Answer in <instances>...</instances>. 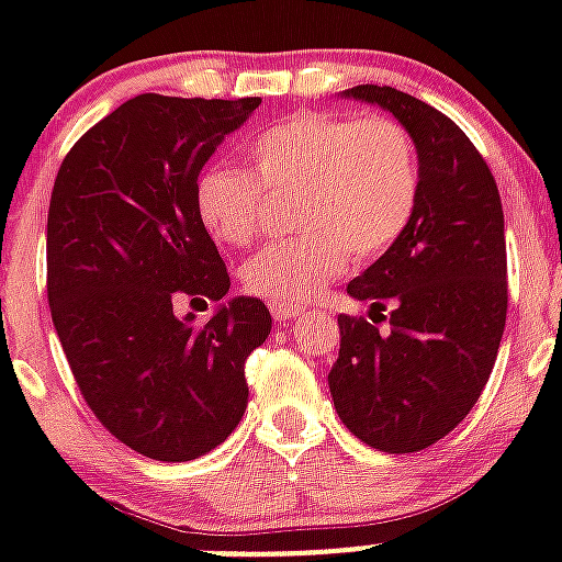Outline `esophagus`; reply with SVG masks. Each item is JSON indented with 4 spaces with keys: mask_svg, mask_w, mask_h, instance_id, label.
<instances>
[{
    "mask_svg": "<svg viewBox=\"0 0 562 562\" xmlns=\"http://www.w3.org/2000/svg\"><path fill=\"white\" fill-rule=\"evenodd\" d=\"M303 308L300 306H282V303H273L271 306V315L277 324H285V321H291V317H297Z\"/></svg>",
    "mask_w": 562,
    "mask_h": 562,
    "instance_id": "obj_1",
    "label": "esophagus"
}]
</instances>
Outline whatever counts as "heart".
<instances>
[{
	"mask_svg": "<svg viewBox=\"0 0 562 562\" xmlns=\"http://www.w3.org/2000/svg\"><path fill=\"white\" fill-rule=\"evenodd\" d=\"M250 169L210 166L198 180V212L218 241L256 245L268 194H297L303 236L265 247L241 268L254 297L300 306L350 262H373L408 229L423 192L414 136L391 116L297 113L247 145Z\"/></svg>",
	"mask_w": 562,
	"mask_h": 562,
	"instance_id": "heart-1",
	"label": "heart"
}]
</instances>
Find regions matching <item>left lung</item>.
<instances>
[{
    "label": "left lung",
    "instance_id": "8db88e82",
    "mask_svg": "<svg viewBox=\"0 0 562 562\" xmlns=\"http://www.w3.org/2000/svg\"><path fill=\"white\" fill-rule=\"evenodd\" d=\"M344 95L391 110L408 127L423 192L400 241L347 285L350 297L373 303V324L338 317L329 391L359 440L379 452H419L470 414L496 364L507 317L505 212L487 160L440 110L375 83Z\"/></svg>",
    "mask_w": 562,
    "mask_h": 562
}]
</instances>
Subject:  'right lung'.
Masks as SVG:
<instances>
[{
    "mask_svg": "<svg viewBox=\"0 0 562 562\" xmlns=\"http://www.w3.org/2000/svg\"><path fill=\"white\" fill-rule=\"evenodd\" d=\"M262 99L145 92L92 125L60 162L48 201L46 291L83 402L154 461L224 443L247 408L245 361L271 335L262 300L236 297L206 324L175 300L229 291L198 212V175Z\"/></svg>",
    "mask_w": 562,
    "mask_h": 562,
    "instance_id": "1",
    "label": "right lung"
}]
</instances>
